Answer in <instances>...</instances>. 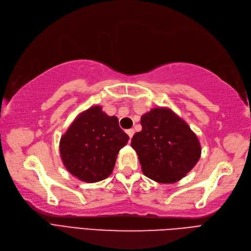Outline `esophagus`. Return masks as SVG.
<instances>
[{"label":"esophagus","mask_w":251,"mask_h":251,"mask_svg":"<svg viewBox=\"0 0 251 251\" xmlns=\"http://www.w3.org/2000/svg\"><path fill=\"white\" fill-rule=\"evenodd\" d=\"M126 133H127L128 136L131 139V137H132L133 134H134V130H133V129H128V130H126Z\"/></svg>","instance_id":"34e87169"}]
</instances>
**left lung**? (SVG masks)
Masks as SVG:
<instances>
[{
	"mask_svg": "<svg viewBox=\"0 0 251 251\" xmlns=\"http://www.w3.org/2000/svg\"><path fill=\"white\" fill-rule=\"evenodd\" d=\"M131 140L143 173L160 183L180 180L195 167L201 147L189 125L170 108H154L141 119Z\"/></svg>",
	"mask_w": 251,
	"mask_h": 251,
	"instance_id": "1",
	"label": "left lung"
}]
</instances>
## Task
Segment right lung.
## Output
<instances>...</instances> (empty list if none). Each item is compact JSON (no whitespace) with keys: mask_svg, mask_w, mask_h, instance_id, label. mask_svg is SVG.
Wrapping results in <instances>:
<instances>
[{"mask_svg":"<svg viewBox=\"0 0 251 251\" xmlns=\"http://www.w3.org/2000/svg\"><path fill=\"white\" fill-rule=\"evenodd\" d=\"M128 140L118 118L107 116L96 105L81 112L61 136L60 156L73 176L97 182L111 174L118 153Z\"/></svg>","mask_w":251,"mask_h":251,"instance_id":"1","label":"right lung"}]
</instances>
